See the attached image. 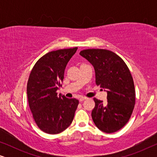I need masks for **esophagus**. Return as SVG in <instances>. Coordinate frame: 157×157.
<instances>
[{"mask_svg":"<svg viewBox=\"0 0 157 157\" xmlns=\"http://www.w3.org/2000/svg\"><path fill=\"white\" fill-rule=\"evenodd\" d=\"M86 97H84V96H81L80 98H79V101H84L86 99Z\"/></svg>","mask_w":157,"mask_h":157,"instance_id":"1","label":"esophagus"}]
</instances>
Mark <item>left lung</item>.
I'll return each mask as SVG.
<instances>
[{
	"instance_id": "1",
	"label": "left lung",
	"mask_w": 157,
	"mask_h": 157,
	"mask_svg": "<svg viewBox=\"0 0 157 157\" xmlns=\"http://www.w3.org/2000/svg\"><path fill=\"white\" fill-rule=\"evenodd\" d=\"M94 66L96 83L107 93V101L94 98L91 117L98 129L113 133L129 120L135 104V89L130 71L121 58L106 49H86L79 53Z\"/></svg>"
}]
</instances>
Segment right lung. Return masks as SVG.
Wrapping results in <instances>:
<instances>
[{"mask_svg": "<svg viewBox=\"0 0 157 157\" xmlns=\"http://www.w3.org/2000/svg\"><path fill=\"white\" fill-rule=\"evenodd\" d=\"M77 47L51 51L34 65L27 84V95L34 121L43 132L56 134L72 123L78 104L76 98L57 95L68 62Z\"/></svg>", "mask_w": 157, "mask_h": 157, "instance_id": "obj_1", "label": "right lung"}]
</instances>
